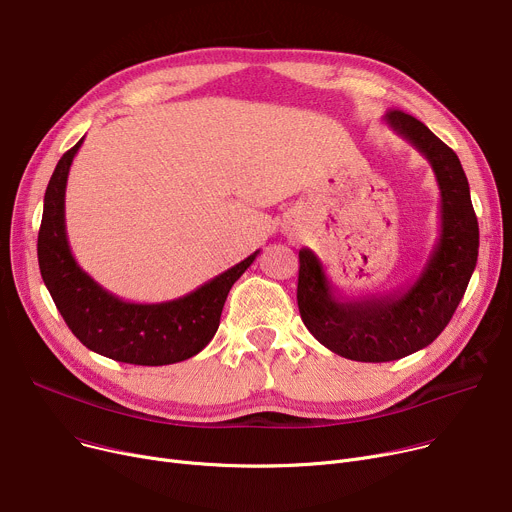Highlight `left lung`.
<instances>
[{
    "label": "left lung",
    "mask_w": 512,
    "mask_h": 512,
    "mask_svg": "<svg viewBox=\"0 0 512 512\" xmlns=\"http://www.w3.org/2000/svg\"><path fill=\"white\" fill-rule=\"evenodd\" d=\"M385 123L432 166L440 189V230L420 276L385 294L344 298L311 249H300L298 311L319 342L358 362H389L410 356L445 329L457 311L478 263L480 228L469 183L457 154L416 117L389 111Z\"/></svg>",
    "instance_id": "obj_1"
}]
</instances>
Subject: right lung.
Here are the masks:
<instances>
[{
  "instance_id": "1",
  "label": "right lung",
  "mask_w": 512,
  "mask_h": 512,
  "mask_svg": "<svg viewBox=\"0 0 512 512\" xmlns=\"http://www.w3.org/2000/svg\"><path fill=\"white\" fill-rule=\"evenodd\" d=\"M82 142L67 150L53 170L39 230V267L57 311L88 350L117 362L162 366L199 354L218 331L232 284L259 251L175 300L140 304L111 294L78 265L67 241L65 185Z\"/></svg>"
}]
</instances>
